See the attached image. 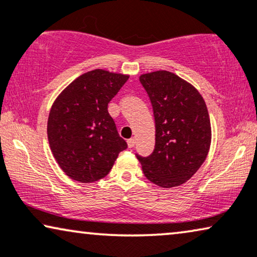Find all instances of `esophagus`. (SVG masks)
I'll return each instance as SVG.
<instances>
[{
	"mask_svg": "<svg viewBox=\"0 0 257 257\" xmlns=\"http://www.w3.org/2000/svg\"><path fill=\"white\" fill-rule=\"evenodd\" d=\"M135 143H136L135 139H129L128 140V147H129V148H134Z\"/></svg>",
	"mask_w": 257,
	"mask_h": 257,
	"instance_id": "esophagus-1",
	"label": "esophagus"
}]
</instances>
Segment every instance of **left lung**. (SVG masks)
<instances>
[{"instance_id": "1", "label": "left lung", "mask_w": 257, "mask_h": 257, "mask_svg": "<svg viewBox=\"0 0 257 257\" xmlns=\"http://www.w3.org/2000/svg\"><path fill=\"white\" fill-rule=\"evenodd\" d=\"M155 119V148L136 154L145 176L162 188L180 186L202 166L209 152L211 128L201 94L190 83L166 70L140 76Z\"/></svg>"}]
</instances>
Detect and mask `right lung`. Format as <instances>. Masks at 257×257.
<instances>
[{"instance_id": "1", "label": "right lung", "mask_w": 257, "mask_h": 257, "mask_svg": "<svg viewBox=\"0 0 257 257\" xmlns=\"http://www.w3.org/2000/svg\"><path fill=\"white\" fill-rule=\"evenodd\" d=\"M128 78L102 69L88 71L55 100L48 140L55 160L70 179L82 183L103 179L128 147L108 112V103Z\"/></svg>"}]
</instances>
